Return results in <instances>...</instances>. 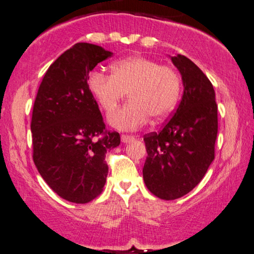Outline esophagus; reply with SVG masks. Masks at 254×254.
<instances>
[{"mask_svg": "<svg viewBox=\"0 0 254 254\" xmlns=\"http://www.w3.org/2000/svg\"><path fill=\"white\" fill-rule=\"evenodd\" d=\"M121 139L123 143H130L131 140L134 139V136H131V134H122Z\"/></svg>", "mask_w": 254, "mask_h": 254, "instance_id": "obj_1", "label": "esophagus"}]
</instances>
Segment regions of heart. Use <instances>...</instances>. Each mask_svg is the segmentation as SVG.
Wrapping results in <instances>:
<instances>
[{"instance_id":"obj_1","label":"heart","mask_w":254,"mask_h":254,"mask_svg":"<svg viewBox=\"0 0 254 254\" xmlns=\"http://www.w3.org/2000/svg\"><path fill=\"white\" fill-rule=\"evenodd\" d=\"M111 75L92 70L88 88L99 107L110 114L125 98H131L123 108L109 117L112 127L136 130L149 121H163L171 114L181 95V77L170 65L142 56L127 57L111 65Z\"/></svg>"}]
</instances>
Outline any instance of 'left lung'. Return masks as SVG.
<instances>
[{
  "label": "left lung",
  "instance_id": "8db88e82",
  "mask_svg": "<svg viewBox=\"0 0 254 254\" xmlns=\"http://www.w3.org/2000/svg\"><path fill=\"white\" fill-rule=\"evenodd\" d=\"M171 61L182 75V101L159 132L144 136V183L164 200L181 198L200 183L214 159L218 133L212 83L188 57L172 56Z\"/></svg>",
  "mask_w": 254,
  "mask_h": 254
}]
</instances>
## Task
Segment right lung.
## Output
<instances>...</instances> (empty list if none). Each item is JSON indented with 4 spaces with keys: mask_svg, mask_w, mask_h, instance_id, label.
<instances>
[{
    "mask_svg": "<svg viewBox=\"0 0 254 254\" xmlns=\"http://www.w3.org/2000/svg\"><path fill=\"white\" fill-rule=\"evenodd\" d=\"M110 51L76 43L47 70L31 117L33 159L49 188L76 204L94 200L107 182V151L120 145L116 131L105 129L88 88L89 72Z\"/></svg>",
    "mask_w": 254,
    "mask_h": 254,
    "instance_id": "obj_1",
    "label": "right lung"
}]
</instances>
